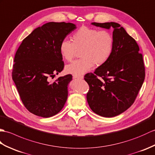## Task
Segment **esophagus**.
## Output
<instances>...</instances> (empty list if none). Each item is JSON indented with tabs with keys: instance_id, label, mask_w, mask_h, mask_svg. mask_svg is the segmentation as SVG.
Wrapping results in <instances>:
<instances>
[{
	"instance_id": "esophagus-1",
	"label": "esophagus",
	"mask_w": 155,
	"mask_h": 155,
	"mask_svg": "<svg viewBox=\"0 0 155 155\" xmlns=\"http://www.w3.org/2000/svg\"><path fill=\"white\" fill-rule=\"evenodd\" d=\"M74 78H77V79H80V80H81V79L84 78L83 75H73Z\"/></svg>"
}]
</instances>
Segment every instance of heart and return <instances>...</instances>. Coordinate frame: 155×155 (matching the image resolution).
Returning <instances> with one entry per match:
<instances>
[{
  "instance_id": "heart-1",
  "label": "heart",
  "mask_w": 155,
  "mask_h": 155,
  "mask_svg": "<svg viewBox=\"0 0 155 155\" xmlns=\"http://www.w3.org/2000/svg\"><path fill=\"white\" fill-rule=\"evenodd\" d=\"M71 41L64 40L59 50L61 56L67 61H71L80 50L81 59L75 60L66 67L67 73L81 75L91 69L95 64H104L111 57L113 49V37L107 30H100L81 26L72 34Z\"/></svg>"
}]
</instances>
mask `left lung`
<instances>
[{
    "mask_svg": "<svg viewBox=\"0 0 155 155\" xmlns=\"http://www.w3.org/2000/svg\"><path fill=\"white\" fill-rule=\"evenodd\" d=\"M106 29L113 28L111 57L94 73L85 74L89 86L87 101L96 114L105 117L118 115L135 101L145 77L143 55L135 40L116 22H92ZM102 78L101 79L98 78Z\"/></svg>",
    "mask_w": 155,
    "mask_h": 155,
    "instance_id": "left-lung-1",
    "label": "left lung"
}]
</instances>
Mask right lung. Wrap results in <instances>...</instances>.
I'll return each instance as SVG.
<instances>
[{"mask_svg":"<svg viewBox=\"0 0 155 155\" xmlns=\"http://www.w3.org/2000/svg\"><path fill=\"white\" fill-rule=\"evenodd\" d=\"M75 28L70 22L44 24L25 38L16 51L12 80L24 105L34 115L50 117L66 102L72 75L60 77L54 82L50 78L63 70L60 44Z\"/></svg>","mask_w":155,"mask_h":155,"instance_id":"1","label":"right lung"}]
</instances>
